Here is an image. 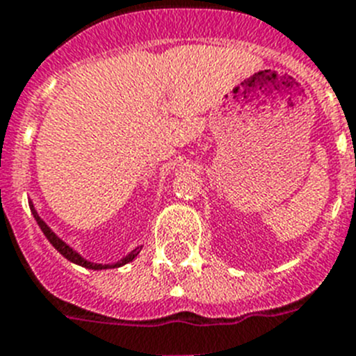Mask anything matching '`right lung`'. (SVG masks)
Instances as JSON below:
<instances>
[{"label": "right lung", "instance_id": "obj_1", "mask_svg": "<svg viewBox=\"0 0 356 356\" xmlns=\"http://www.w3.org/2000/svg\"><path fill=\"white\" fill-rule=\"evenodd\" d=\"M29 204H30V211H32L33 218H35V222H37V224H39V227H41V231H42V233H44V236L48 238V242L51 243V245H54L55 249H57V251L64 256V258L70 259L71 264H76V265H80V267L91 268V270H104V268H116V267H122V265L129 264V261H132V259H134L136 256L140 254L141 249H143V245H138V247H136V249H134V251L129 252V254H127L125 258H122V259H120V261H116V264H105V265H104V264H92V261H89V259H86L84 256H80L79 252H76L75 249H73V247L67 245V243L64 242L63 238H58L57 234L54 233V229H51V227H49V225L46 224L44 220H42L41 216H39V213H37V209H35V206H33L32 200H30Z\"/></svg>", "mask_w": 356, "mask_h": 356}]
</instances>
